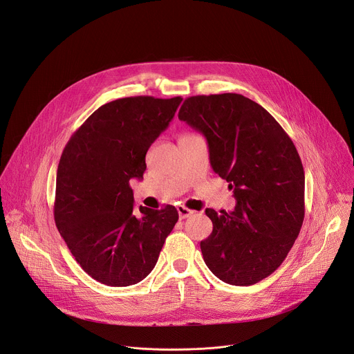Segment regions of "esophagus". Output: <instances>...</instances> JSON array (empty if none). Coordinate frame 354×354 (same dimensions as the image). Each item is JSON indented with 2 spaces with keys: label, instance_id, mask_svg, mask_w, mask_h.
Returning a JSON list of instances; mask_svg holds the SVG:
<instances>
[{
  "label": "esophagus",
  "instance_id": "34e87169",
  "mask_svg": "<svg viewBox=\"0 0 354 354\" xmlns=\"http://www.w3.org/2000/svg\"><path fill=\"white\" fill-rule=\"evenodd\" d=\"M176 209H178V214H179V218H180V220L187 218V217H190L192 214H194L193 210H189V209L185 207V206H178Z\"/></svg>",
  "mask_w": 354,
  "mask_h": 354
}]
</instances>
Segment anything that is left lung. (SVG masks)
<instances>
[{"instance_id": "1", "label": "left lung", "mask_w": 354, "mask_h": 354, "mask_svg": "<svg viewBox=\"0 0 354 354\" xmlns=\"http://www.w3.org/2000/svg\"><path fill=\"white\" fill-rule=\"evenodd\" d=\"M178 118L203 133L212 168L236 200L234 212L206 210L213 232L200 242L203 259L228 284H255L283 263L304 221L297 148L265 108L239 93L190 96Z\"/></svg>"}]
</instances>
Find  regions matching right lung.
<instances>
[{"label": "right lung", "instance_id": "right-lung-1", "mask_svg": "<svg viewBox=\"0 0 354 354\" xmlns=\"http://www.w3.org/2000/svg\"><path fill=\"white\" fill-rule=\"evenodd\" d=\"M180 96H130L96 109L68 140L57 168L55 221L80 266L126 287L154 269L179 216L174 206L134 209L131 178L174 119Z\"/></svg>", "mask_w": 354, "mask_h": 354}]
</instances>
